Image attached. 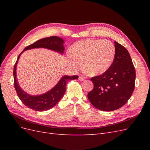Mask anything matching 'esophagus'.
I'll return each mask as SVG.
<instances>
[{
    "label": "esophagus",
    "instance_id": "obj_1",
    "mask_svg": "<svg viewBox=\"0 0 150 150\" xmlns=\"http://www.w3.org/2000/svg\"><path fill=\"white\" fill-rule=\"evenodd\" d=\"M78 79H79V80L81 81H84V80L85 79V78H84L83 76H80L79 77Z\"/></svg>",
    "mask_w": 150,
    "mask_h": 150
}]
</instances>
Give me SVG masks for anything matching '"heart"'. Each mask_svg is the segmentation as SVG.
I'll use <instances>...</instances> for the list:
<instances>
[{"instance_id":"heart-1","label":"heart","mask_w":150,"mask_h":150,"mask_svg":"<svg viewBox=\"0 0 150 150\" xmlns=\"http://www.w3.org/2000/svg\"><path fill=\"white\" fill-rule=\"evenodd\" d=\"M69 64L78 68L83 64L90 76L104 74L110 69L116 55L115 45L109 40L87 39L76 42L70 49Z\"/></svg>"}]
</instances>
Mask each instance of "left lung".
<instances>
[{"instance_id": "1", "label": "left lung", "mask_w": 150, "mask_h": 150, "mask_svg": "<svg viewBox=\"0 0 150 150\" xmlns=\"http://www.w3.org/2000/svg\"><path fill=\"white\" fill-rule=\"evenodd\" d=\"M115 44L116 55L110 69L91 78L94 88L88 98L101 111H115L123 106L134 89L136 71L132 59L124 46L117 42Z\"/></svg>"}]
</instances>
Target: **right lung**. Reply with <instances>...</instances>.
Returning <instances> with one entry per match:
<instances>
[{
    "mask_svg": "<svg viewBox=\"0 0 150 150\" xmlns=\"http://www.w3.org/2000/svg\"><path fill=\"white\" fill-rule=\"evenodd\" d=\"M64 41L62 39L57 37V36H51V37L44 38L40 39L34 43L27 46L24 49V51L34 48H47L53 50L60 53H63L64 51V46H63ZM22 51V52H23ZM18 56L17 60L13 67V85L16 91L18 97L19 98L22 103L25 106L31 110L36 111H46L56 105V104L59 101L60 99L64 96L66 89V84L68 81L71 80L77 79L78 78V76H64L59 81V83L54 87L46 93L45 94L39 95V96H31L25 93L20 87L17 83L16 79V66L18 59L21 54Z\"/></svg>",
    "mask_w": 150,
    "mask_h": 150,
    "instance_id": "1",
    "label": "right lung"
}]
</instances>
